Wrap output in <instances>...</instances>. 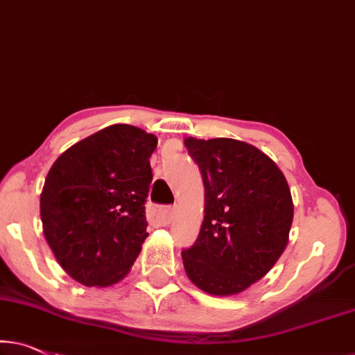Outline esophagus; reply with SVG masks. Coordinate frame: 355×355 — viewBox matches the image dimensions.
<instances>
[{"mask_svg":"<svg viewBox=\"0 0 355 355\" xmlns=\"http://www.w3.org/2000/svg\"><path fill=\"white\" fill-rule=\"evenodd\" d=\"M174 208H163V207H153L152 208V218L163 225H166L174 219Z\"/></svg>","mask_w":355,"mask_h":355,"instance_id":"esophagus-1","label":"esophagus"}]
</instances>
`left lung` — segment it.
Wrapping results in <instances>:
<instances>
[{
	"label": "left lung",
	"instance_id": "1",
	"mask_svg": "<svg viewBox=\"0 0 355 355\" xmlns=\"http://www.w3.org/2000/svg\"><path fill=\"white\" fill-rule=\"evenodd\" d=\"M205 186V218L182 250L187 277L214 296L245 291L288 243L293 200L279 166L251 144L229 137L184 139Z\"/></svg>",
	"mask_w": 355,
	"mask_h": 355
}]
</instances>
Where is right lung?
Masks as SVG:
<instances>
[{
    "label": "right lung",
    "instance_id": "obj_1",
    "mask_svg": "<svg viewBox=\"0 0 355 355\" xmlns=\"http://www.w3.org/2000/svg\"><path fill=\"white\" fill-rule=\"evenodd\" d=\"M157 137L112 125L60 155L40 198L46 241L71 279L86 286L120 282L148 237L146 205Z\"/></svg>",
    "mask_w": 355,
    "mask_h": 355
}]
</instances>
